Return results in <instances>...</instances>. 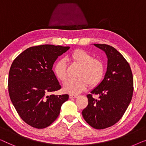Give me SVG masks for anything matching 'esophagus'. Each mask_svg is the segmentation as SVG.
<instances>
[{
  "instance_id": "1",
  "label": "esophagus",
  "mask_w": 146,
  "mask_h": 146,
  "mask_svg": "<svg viewBox=\"0 0 146 146\" xmlns=\"http://www.w3.org/2000/svg\"><path fill=\"white\" fill-rule=\"evenodd\" d=\"M79 95H77V94H70L69 95V98H77Z\"/></svg>"
}]
</instances>
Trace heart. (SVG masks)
<instances>
[{"label": "heart", "mask_w": 146, "mask_h": 146, "mask_svg": "<svg viewBox=\"0 0 146 146\" xmlns=\"http://www.w3.org/2000/svg\"><path fill=\"white\" fill-rule=\"evenodd\" d=\"M71 59L73 62L81 66L75 79H70L63 85L65 93L79 94L87 89L89 85L96 86L103 77L104 64L100 59L94 58L91 53L83 50H77L71 53ZM55 77L59 81L64 82L67 78L66 63L64 59H59L53 67Z\"/></svg>", "instance_id": "heart-1"}]
</instances>
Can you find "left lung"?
<instances>
[{
    "instance_id": "obj_1",
    "label": "left lung",
    "mask_w": 146,
    "mask_h": 146,
    "mask_svg": "<svg viewBox=\"0 0 146 146\" xmlns=\"http://www.w3.org/2000/svg\"><path fill=\"white\" fill-rule=\"evenodd\" d=\"M94 45L105 52L107 69L101 83L87 96L89 103L82 114L90 126L100 130L113 126L124 115L132 100L134 81L130 65L120 52L109 45ZM93 94H98V99Z\"/></svg>"
}]
</instances>
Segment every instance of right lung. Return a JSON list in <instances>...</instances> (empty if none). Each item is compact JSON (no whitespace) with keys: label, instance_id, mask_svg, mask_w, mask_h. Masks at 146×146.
<instances>
[{"label":"right lung","instance_id":"obj_1","mask_svg":"<svg viewBox=\"0 0 146 146\" xmlns=\"http://www.w3.org/2000/svg\"><path fill=\"white\" fill-rule=\"evenodd\" d=\"M69 47L41 45L26 49L12 62L9 75L10 98L22 120L42 129L52 124L60 113L68 94L48 95L61 89L53 65Z\"/></svg>","mask_w":146,"mask_h":146}]
</instances>
